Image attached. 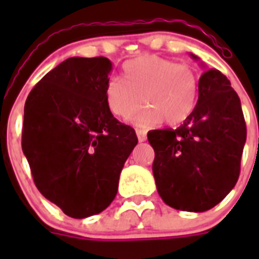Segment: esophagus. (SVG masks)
I'll list each match as a JSON object with an SVG mask.
<instances>
[{"label": "esophagus", "instance_id": "esophagus-1", "mask_svg": "<svg viewBox=\"0 0 259 259\" xmlns=\"http://www.w3.org/2000/svg\"><path fill=\"white\" fill-rule=\"evenodd\" d=\"M136 135H137V139H139V141H140V143H143V141L146 140V132L144 131V130H139V128H137Z\"/></svg>", "mask_w": 259, "mask_h": 259}]
</instances>
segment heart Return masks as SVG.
<instances>
[{
    "instance_id": "heart-1",
    "label": "heart",
    "mask_w": 259,
    "mask_h": 259,
    "mask_svg": "<svg viewBox=\"0 0 259 259\" xmlns=\"http://www.w3.org/2000/svg\"><path fill=\"white\" fill-rule=\"evenodd\" d=\"M124 81L111 77L105 88V101L113 115L131 118L143 102L148 109L135 116L137 125L163 120L168 125L183 123L196 107L198 75L191 65L175 63L158 56H141L125 62Z\"/></svg>"
}]
</instances>
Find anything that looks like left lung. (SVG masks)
Listing matches in <instances>:
<instances>
[{"mask_svg": "<svg viewBox=\"0 0 259 259\" xmlns=\"http://www.w3.org/2000/svg\"><path fill=\"white\" fill-rule=\"evenodd\" d=\"M148 140L155 153V185L164 203L194 212L218 205L237 183L246 140L241 102L230 80L215 68L205 71L191 115L176 130L148 132Z\"/></svg>", "mask_w": 259, "mask_h": 259, "instance_id": "8db88e82", "label": "left lung"}]
</instances>
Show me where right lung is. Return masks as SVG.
<instances>
[{
	"label": "right lung",
	"instance_id": "right-lung-1",
	"mask_svg": "<svg viewBox=\"0 0 259 259\" xmlns=\"http://www.w3.org/2000/svg\"><path fill=\"white\" fill-rule=\"evenodd\" d=\"M113 66L105 57H72L33 87L26 105L22 149L40 193L71 218L104 211L137 144L132 127L107 109Z\"/></svg>",
	"mask_w": 259,
	"mask_h": 259
}]
</instances>
